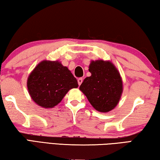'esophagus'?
Segmentation results:
<instances>
[{"label": "esophagus", "instance_id": "obj_1", "mask_svg": "<svg viewBox=\"0 0 160 160\" xmlns=\"http://www.w3.org/2000/svg\"><path fill=\"white\" fill-rule=\"evenodd\" d=\"M82 78H78V85H80L81 84H82Z\"/></svg>", "mask_w": 160, "mask_h": 160}]
</instances>
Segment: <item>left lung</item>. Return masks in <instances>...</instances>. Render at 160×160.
Here are the masks:
<instances>
[{"instance_id": "1", "label": "left lung", "mask_w": 160, "mask_h": 160, "mask_svg": "<svg viewBox=\"0 0 160 160\" xmlns=\"http://www.w3.org/2000/svg\"><path fill=\"white\" fill-rule=\"evenodd\" d=\"M91 76L87 77L80 90L92 106L99 112L114 109L123 93V81L118 69L109 61H92L89 66Z\"/></svg>"}]
</instances>
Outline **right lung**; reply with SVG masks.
Masks as SVG:
<instances>
[{
  "label": "right lung",
  "instance_id": "add662e5",
  "mask_svg": "<svg viewBox=\"0 0 160 160\" xmlns=\"http://www.w3.org/2000/svg\"><path fill=\"white\" fill-rule=\"evenodd\" d=\"M29 95L39 107L56 106L68 92L78 87L70 70L58 61L44 60L29 74L27 82Z\"/></svg>",
  "mask_w": 160,
  "mask_h": 160
}]
</instances>
